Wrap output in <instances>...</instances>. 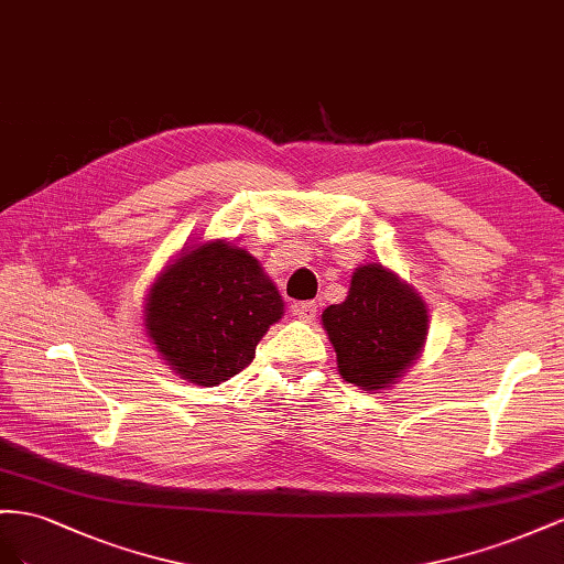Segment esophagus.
I'll list each match as a JSON object with an SVG mask.
<instances>
[{"instance_id":"1","label":"esophagus","mask_w":564,"mask_h":564,"mask_svg":"<svg viewBox=\"0 0 564 564\" xmlns=\"http://www.w3.org/2000/svg\"><path fill=\"white\" fill-rule=\"evenodd\" d=\"M293 316L302 318V321H314L316 318V302H295L293 304Z\"/></svg>"}]
</instances>
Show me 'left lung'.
Returning <instances> with one entry per match:
<instances>
[{
    "mask_svg": "<svg viewBox=\"0 0 564 564\" xmlns=\"http://www.w3.org/2000/svg\"><path fill=\"white\" fill-rule=\"evenodd\" d=\"M321 321L335 349L337 371L368 392L394 384L427 337L425 302L382 264L354 271L347 300L330 304Z\"/></svg>",
    "mask_w": 564,
    "mask_h": 564,
    "instance_id": "obj_1",
    "label": "left lung"
}]
</instances>
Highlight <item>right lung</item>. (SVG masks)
I'll return each instance as SVG.
<instances>
[{"mask_svg": "<svg viewBox=\"0 0 564 564\" xmlns=\"http://www.w3.org/2000/svg\"><path fill=\"white\" fill-rule=\"evenodd\" d=\"M143 316L172 371L215 388L254 359L257 343L283 316V300L248 250L207 240L160 271Z\"/></svg>", "mask_w": 564, "mask_h": 564, "instance_id": "add662e5", "label": "right lung"}]
</instances>
